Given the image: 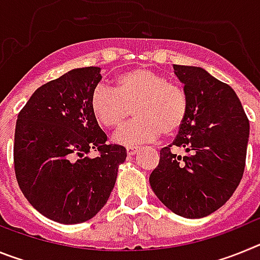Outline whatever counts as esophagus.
I'll list each match as a JSON object with an SVG mask.
<instances>
[{
    "instance_id": "esophagus-1",
    "label": "esophagus",
    "mask_w": 260,
    "mask_h": 260,
    "mask_svg": "<svg viewBox=\"0 0 260 260\" xmlns=\"http://www.w3.org/2000/svg\"><path fill=\"white\" fill-rule=\"evenodd\" d=\"M126 151H127L128 156H133L138 152L137 147H126Z\"/></svg>"
}]
</instances>
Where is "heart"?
<instances>
[{"mask_svg":"<svg viewBox=\"0 0 260 260\" xmlns=\"http://www.w3.org/2000/svg\"><path fill=\"white\" fill-rule=\"evenodd\" d=\"M91 110L104 127L122 125L130 112L135 119L114 134V141L125 146H139L158 135H172L185 122L189 99L185 89L168 82L160 73L137 68L119 74L114 89L100 84L93 89Z\"/></svg>","mask_w":260,"mask_h":260,"instance_id":"obj_1","label":"heart"}]
</instances>
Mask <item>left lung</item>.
<instances>
[{"instance_id": "left-lung-1", "label": "left lung", "mask_w": 260, "mask_h": 260, "mask_svg": "<svg viewBox=\"0 0 260 260\" xmlns=\"http://www.w3.org/2000/svg\"><path fill=\"white\" fill-rule=\"evenodd\" d=\"M189 110L173 143L160 151L150 183L165 207L201 219L226 203L245 171L250 125L231 86L197 66L173 65ZM182 149L178 155L173 149Z\"/></svg>"}]
</instances>
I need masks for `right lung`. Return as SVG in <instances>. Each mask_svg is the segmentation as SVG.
<instances>
[{
  "mask_svg": "<svg viewBox=\"0 0 260 260\" xmlns=\"http://www.w3.org/2000/svg\"><path fill=\"white\" fill-rule=\"evenodd\" d=\"M102 69H73L39 87L18 114L14 168L20 190L53 221L79 224L105 206L126 148L108 144L89 100ZM99 150L91 159L88 153Z\"/></svg>",
  "mask_w": 260,
  "mask_h": 260,
  "instance_id": "1",
  "label": "right lung"
}]
</instances>
